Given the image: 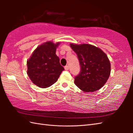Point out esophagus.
I'll list each match as a JSON object with an SVG mask.
<instances>
[{"label": "esophagus", "mask_w": 133, "mask_h": 133, "mask_svg": "<svg viewBox=\"0 0 133 133\" xmlns=\"http://www.w3.org/2000/svg\"><path fill=\"white\" fill-rule=\"evenodd\" d=\"M69 68H70L69 66H67H67H66L64 67V69L66 70H69Z\"/></svg>", "instance_id": "esophagus-1"}]
</instances>
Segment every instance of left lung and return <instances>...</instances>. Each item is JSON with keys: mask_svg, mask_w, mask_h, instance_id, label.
Masks as SVG:
<instances>
[{"mask_svg": "<svg viewBox=\"0 0 133 133\" xmlns=\"http://www.w3.org/2000/svg\"><path fill=\"white\" fill-rule=\"evenodd\" d=\"M77 54L81 70L75 83L84 92H94L106 83L110 74V61L100 49L90 44H70Z\"/></svg>", "mask_w": 133, "mask_h": 133, "instance_id": "8db88e82", "label": "left lung"}]
</instances>
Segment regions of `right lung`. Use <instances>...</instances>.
I'll list each match as a JSON object with an SVG mask.
<instances>
[{"instance_id":"add662e5","label":"right lung","mask_w":133,"mask_h":133,"mask_svg":"<svg viewBox=\"0 0 133 133\" xmlns=\"http://www.w3.org/2000/svg\"><path fill=\"white\" fill-rule=\"evenodd\" d=\"M59 43L47 42L36 48L27 61V74L35 85L41 88L50 87L57 81L64 70L56 55Z\"/></svg>"}]
</instances>
